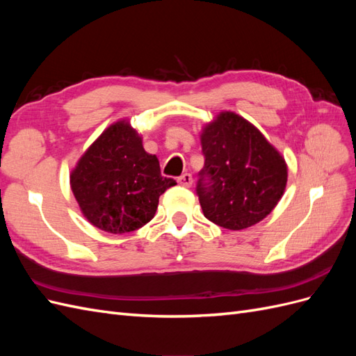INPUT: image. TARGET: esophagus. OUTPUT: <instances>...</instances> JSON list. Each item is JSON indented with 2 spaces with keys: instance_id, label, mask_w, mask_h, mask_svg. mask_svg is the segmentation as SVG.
<instances>
[{
  "instance_id": "obj_1",
  "label": "esophagus",
  "mask_w": 356,
  "mask_h": 356,
  "mask_svg": "<svg viewBox=\"0 0 356 356\" xmlns=\"http://www.w3.org/2000/svg\"><path fill=\"white\" fill-rule=\"evenodd\" d=\"M178 182L182 186V187H191L193 184V177L190 174H182L179 178H178Z\"/></svg>"
}]
</instances>
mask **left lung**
<instances>
[{"label": "left lung", "mask_w": 356, "mask_h": 356, "mask_svg": "<svg viewBox=\"0 0 356 356\" xmlns=\"http://www.w3.org/2000/svg\"><path fill=\"white\" fill-rule=\"evenodd\" d=\"M200 144L204 166L196 191L204 217L229 230L264 220L286 187L282 154L233 111H221L204 126Z\"/></svg>", "instance_id": "8db88e82"}]
</instances>
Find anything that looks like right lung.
<instances>
[{"label":"right lung","instance_id":"right-lung-1","mask_svg":"<svg viewBox=\"0 0 356 356\" xmlns=\"http://www.w3.org/2000/svg\"><path fill=\"white\" fill-rule=\"evenodd\" d=\"M70 184L81 213L95 227L123 234L152 221L159 197L177 182L160 175L159 159L143 147L129 120H118L86 149Z\"/></svg>","mask_w":356,"mask_h":356}]
</instances>
